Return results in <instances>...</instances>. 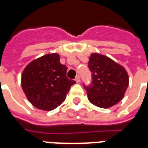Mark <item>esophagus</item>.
Listing matches in <instances>:
<instances>
[{"label":"esophagus","instance_id":"1","mask_svg":"<svg viewBox=\"0 0 148 148\" xmlns=\"http://www.w3.org/2000/svg\"><path fill=\"white\" fill-rule=\"evenodd\" d=\"M75 81H76V82H80V76L79 75H77V76H76V77H75Z\"/></svg>","mask_w":148,"mask_h":148}]
</instances>
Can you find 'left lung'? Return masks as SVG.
I'll use <instances>...</instances> for the list:
<instances>
[{
  "label": "left lung",
  "mask_w": 148,
  "mask_h": 148,
  "mask_svg": "<svg viewBox=\"0 0 148 148\" xmlns=\"http://www.w3.org/2000/svg\"><path fill=\"white\" fill-rule=\"evenodd\" d=\"M88 67L92 79L90 85L83 83V86L90 102L97 107L106 109L122 100L129 81L123 66L106 56L92 54Z\"/></svg>",
  "instance_id": "left-lung-1"
}]
</instances>
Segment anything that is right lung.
Wrapping results in <instances>:
<instances>
[{
  "mask_svg": "<svg viewBox=\"0 0 148 148\" xmlns=\"http://www.w3.org/2000/svg\"><path fill=\"white\" fill-rule=\"evenodd\" d=\"M67 67L59 55L49 54L27 65L22 74L21 86L27 99L38 109L51 111L66 99L74 80L66 77Z\"/></svg>",
  "mask_w": 148,
  "mask_h": 148,
  "instance_id": "add662e5",
  "label": "right lung"
}]
</instances>
